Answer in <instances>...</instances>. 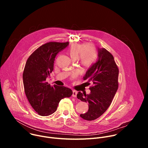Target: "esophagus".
<instances>
[{
    "label": "esophagus",
    "mask_w": 148,
    "mask_h": 148,
    "mask_svg": "<svg viewBox=\"0 0 148 148\" xmlns=\"http://www.w3.org/2000/svg\"><path fill=\"white\" fill-rule=\"evenodd\" d=\"M77 92L75 90H73V95H72V96L73 97H75L77 96Z\"/></svg>",
    "instance_id": "esophagus-1"
}]
</instances>
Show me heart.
<instances>
[{
  "mask_svg": "<svg viewBox=\"0 0 148 148\" xmlns=\"http://www.w3.org/2000/svg\"><path fill=\"white\" fill-rule=\"evenodd\" d=\"M67 53L73 59L78 58L79 64L84 68L90 67L95 61L97 57L96 50L93 46L77 43L70 46Z\"/></svg>",
  "mask_w": 148,
  "mask_h": 148,
  "instance_id": "obj_1",
  "label": "heart"
}]
</instances>
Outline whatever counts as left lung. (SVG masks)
Returning <instances> with one entry per match:
<instances>
[{
  "mask_svg": "<svg viewBox=\"0 0 148 148\" xmlns=\"http://www.w3.org/2000/svg\"><path fill=\"white\" fill-rule=\"evenodd\" d=\"M97 61L88 69L84 80L92 82L89 94L80 91L78 99L88 104V111L80 116L92 121L101 116L110 107L118 88V68L113 56L104 48L97 47Z\"/></svg>",
  "mask_w": 148,
  "mask_h": 148,
  "instance_id": "1",
  "label": "left lung"
}]
</instances>
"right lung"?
<instances>
[{
  "label": "right lung",
  "instance_id": "add662e5",
  "mask_svg": "<svg viewBox=\"0 0 148 148\" xmlns=\"http://www.w3.org/2000/svg\"><path fill=\"white\" fill-rule=\"evenodd\" d=\"M69 45V42H49L39 47L28 58L23 80L27 98L41 116H49L57 110L61 99L70 97L72 90L64 86H51L46 78L53 70L56 55Z\"/></svg>",
  "mask_w": 148,
  "mask_h": 148
}]
</instances>
